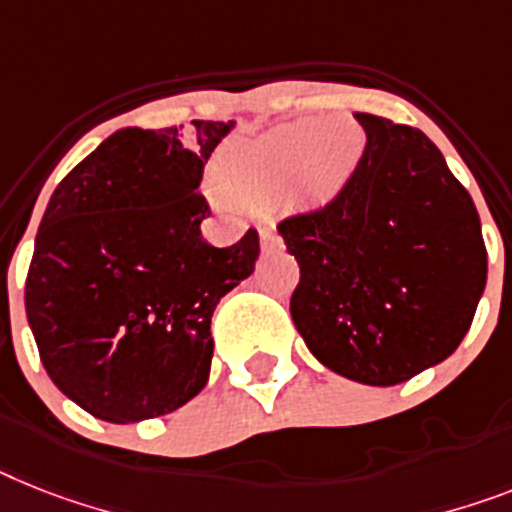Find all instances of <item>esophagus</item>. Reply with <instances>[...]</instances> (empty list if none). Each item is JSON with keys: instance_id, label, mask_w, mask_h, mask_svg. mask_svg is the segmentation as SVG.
I'll return each mask as SVG.
<instances>
[{"instance_id": "obj_1", "label": "esophagus", "mask_w": 512, "mask_h": 512, "mask_svg": "<svg viewBox=\"0 0 512 512\" xmlns=\"http://www.w3.org/2000/svg\"><path fill=\"white\" fill-rule=\"evenodd\" d=\"M259 238H261V248H264V251H272V248H280L282 246L280 232L274 230V227H261Z\"/></svg>"}]
</instances>
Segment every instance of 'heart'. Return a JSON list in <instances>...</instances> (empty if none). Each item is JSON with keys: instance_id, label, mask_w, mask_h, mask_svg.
Wrapping results in <instances>:
<instances>
[{"instance_id": "b5f03b06", "label": "heart", "mask_w": 512, "mask_h": 512, "mask_svg": "<svg viewBox=\"0 0 512 512\" xmlns=\"http://www.w3.org/2000/svg\"><path fill=\"white\" fill-rule=\"evenodd\" d=\"M363 151L366 133L358 122L301 120L230 146L219 159V175L243 201H264L293 180L306 196L327 198L348 183Z\"/></svg>"}]
</instances>
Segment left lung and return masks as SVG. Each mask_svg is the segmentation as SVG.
<instances>
[{
  "instance_id": "left-lung-1",
  "label": "left lung",
  "mask_w": 512,
  "mask_h": 512,
  "mask_svg": "<svg viewBox=\"0 0 512 512\" xmlns=\"http://www.w3.org/2000/svg\"><path fill=\"white\" fill-rule=\"evenodd\" d=\"M366 151L332 201L277 225L301 266L290 298L308 350L371 387L453 356L487 285L479 211L411 125L358 112Z\"/></svg>"
}]
</instances>
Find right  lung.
<instances>
[{"label": "right lung", "mask_w": 512, "mask_h": 512, "mask_svg": "<svg viewBox=\"0 0 512 512\" xmlns=\"http://www.w3.org/2000/svg\"><path fill=\"white\" fill-rule=\"evenodd\" d=\"M232 122L125 128L57 185L25 277V314L46 374L83 411L130 424L204 390L211 314L259 259L201 238L204 164Z\"/></svg>", "instance_id": "add662e5"}]
</instances>
